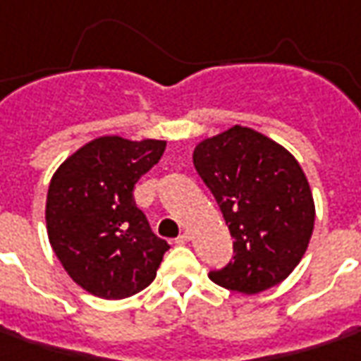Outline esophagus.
Here are the masks:
<instances>
[{
	"label": "esophagus",
	"mask_w": 361,
	"mask_h": 361,
	"mask_svg": "<svg viewBox=\"0 0 361 361\" xmlns=\"http://www.w3.org/2000/svg\"><path fill=\"white\" fill-rule=\"evenodd\" d=\"M188 242H190V233H188V231H183V233H180V235L176 238V243H178V245H183V243Z\"/></svg>",
	"instance_id": "1"
}]
</instances>
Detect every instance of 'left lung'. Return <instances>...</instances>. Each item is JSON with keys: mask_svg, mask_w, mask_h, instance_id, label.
Returning <instances> with one entry per match:
<instances>
[{"mask_svg": "<svg viewBox=\"0 0 361 361\" xmlns=\"http://www.w3.org/2000/svg\"><path fill=\"white\" fill-rule=\"evenodd\" d=\"M193 166L233 238V262L209 271V280L243 295L286 280L302 262L316 221L298 159L264 133L233 126L197 143Z\"/></svg>", "mask_w": 361, "mask_h": 361, "instance_id": "1", "label": "left lung"}]
</instances>
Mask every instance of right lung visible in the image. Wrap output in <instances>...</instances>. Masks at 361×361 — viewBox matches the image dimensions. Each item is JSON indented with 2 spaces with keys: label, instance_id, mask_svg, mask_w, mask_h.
I'll list each match as a JSON object with an SVG mask.
<instances>
[{
  "label": "right lung",
  "instance_id": "right-lung-1",
  "mask_svg": "<svg viewBox=\"0 0 361 361\" xmlns=\"http://www.w3.org/2000/svg\"><path fill=\"white\" fill-rule=\"evenodd\" d=\"M166 152L164 140L95 137L56 169L45 202L51 250L68 276L102 300L147 288L169 250L133 202V188Z\"/></svg>",
  "mask_w": 361,
  "mask_h": 361
}]
</instances>
